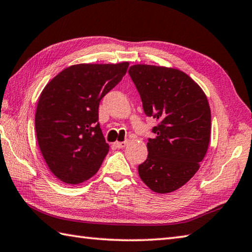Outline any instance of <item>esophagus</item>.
<instances>
[{"label":"esophagus","mask_w":252,"mask_h":252,"mask_svg":"<svg viewBox=\"0 0 252 252\" xmlns=\"http://www.w3.org/2000/svg\"><path fill=\"white\" fill-rule=\"evenodd\" d=\"M116 147L118 149H123V147H126L127 145V141H123V142H116L115 143Z\"/></svg>","instance_id":"obj_1"}]
</instances>
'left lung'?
I'll return each mask as SVG.
<instances>
[{
  "label": "left lung",
  "instance_id": "8db88e82",
  "mask_svg": "<svg viewBox=\"0 0 252 252\" xmlns=\"http://www.w3.org/2000/svg\"><path fill=\"white\" fill-rule=\"evenodd\" d=\"M143 110L158 125L147 142L146 160L139 166L142 181L157 193L187 184L200 168L211 136V109L204 92L177 68L135 64L129 70Z\"/></svg>",
  "mask_w": 252,
  "mask_h": 252
}]
</instances>
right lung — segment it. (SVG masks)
I'll use <instances>...</instances> for the list:
<instances>
[{
	"mask_svg": "<svg viewBox=\"0 0 252 252\" xmlns=\"http://www.w3.org/2000/svg\"><path fill=\"white\" fill-rule=\"evenodd\" d=\"M129 62L76 64L49 82L34 126L39 149L58 179L78 185L96 174L109 152L98 122L102 97L126 75Z\"/></svg>",
	"mask_w": 252,
	"mask_h": 252,
	"instance_id": "add662e5",
	"label": "right lung"
}]
</instances>
